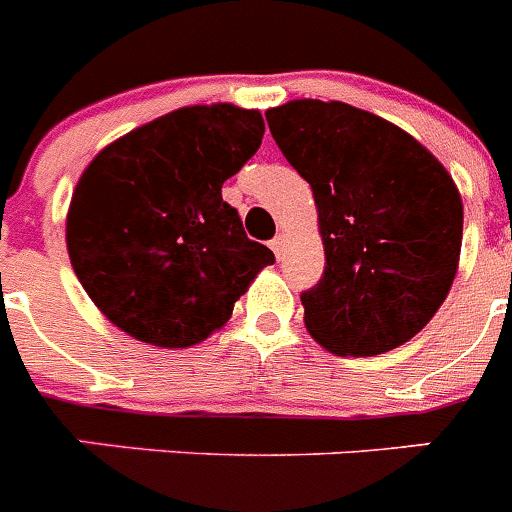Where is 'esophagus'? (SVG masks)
I'll return each instance as SVG.
<instances>
[{
	"mask_svg": "<svg viewBox=\"0 0 512 512\" xmlns=\"http://www.w3.org/2000/svg\"><path fill=\"white\" fill-rule=\"evenodd\" d=\"M269 246H271V251L277 253V259H279V256H282V253H284V235L277 233V238H274V241H271Z\"/></svg>",
	"mask_w": 512,
	"mask_h": 512,
	"instance_id": "esophagus-1",
	"label": "esophagus"
}]
</instances>
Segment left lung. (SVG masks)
Returning a JSON list of instances; mask_svg holds the SVG:
<instances>
[{
  "instance_id": "8db88e82",
  "label": "left lung",
  "mask_w": 512,
  "mask_h": 512,
  "mask_svg": "<svg viewBox=\"0 0 512 512\" xmlns=\"http://www.w3.org/2000/svg\"><path fill=\"white\" fill-rule=\"evenodd\" d=\"M266 122L318 207L325 269L300 295L310 336L341 356L408 343L459 269L464 207L449 171L413 135L351 104L295 99Z\"/></svg>"
}]
</instances>
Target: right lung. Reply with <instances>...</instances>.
Masks as SVG:
<instances>
[{
    "instance_id": "obj_1",
    "label": "right lung",
    "mask_w": 512,
    "mask_h": 512,
    "mask_svg": "<svg viewBox=\"0 0 512 512\" xmlns=\"http://www.w3.org/2000/svg\"><path fill=\"white\" fill-rule=\"evenodd\" d=\"M264 138L259 110L194 104L97 153L66 217L81 287L104 318L161 348L223 328L274 253L251 241L223 182Z\"/></svg>"
}]
</instances>
